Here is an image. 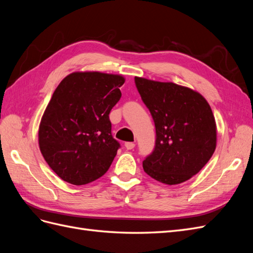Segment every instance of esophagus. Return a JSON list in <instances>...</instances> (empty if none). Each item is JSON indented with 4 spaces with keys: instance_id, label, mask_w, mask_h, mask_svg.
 I'll list each match as a JSON object with an SVG mask.
<instances>
[{
    "instance_id": "esophagus-1",
    "label": "esophagus",
    "mask_w": 253,
    "mask_h": 253,
    "mask_svg": "<svg viewBox=\"0 0 253 253\" xmlns=\"http://www.w3.org/2000/svg\"><path fill=\"white\" fill-rule=\"evenodd\" d=\"M125 145H126V150H132L135 147V143L134 142H126Z\"/></svg>"
}]
</instances>
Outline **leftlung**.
Wrapping results in <instances>:
<instances>
[{
	"label": "left lung",
	"instance_id": "1",
	"mask_svg": "<svg viewBox=\"0 0 253 253\" xmlns=\"http://www.w3.org/2000/svg\"><path fill=\"white\" fill-rule=\"evenodd\" d=\"M135 85L156 132L154 149L142 162L144 172L167 185L190 179L209 162L216 147L210 105L201 94L172 82L135 77Z\"/></svg>",
	"mask_w": 253,
	"mask_h": 253
}]
</instances>
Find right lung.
I'll return each instance as SVG.
<instances>
[{
    "instance_id": "add662e5",
    "label": "right lung",
    "mask_w": 253,
    "mask_h": 253,
    "mask_svg": "<svg viewBox=\"0 0 253 253\" xmlns=\"http://www.w3.org/2000/svg\"><path fill=\"white\" fill-rule=\"evenodd\" d=\"M124 83L118 75L73 73L53 91L40 124L39 145L61 179L86 185L109 170L120 148L109 115Z\"/></svg>"
}]
</instances>
